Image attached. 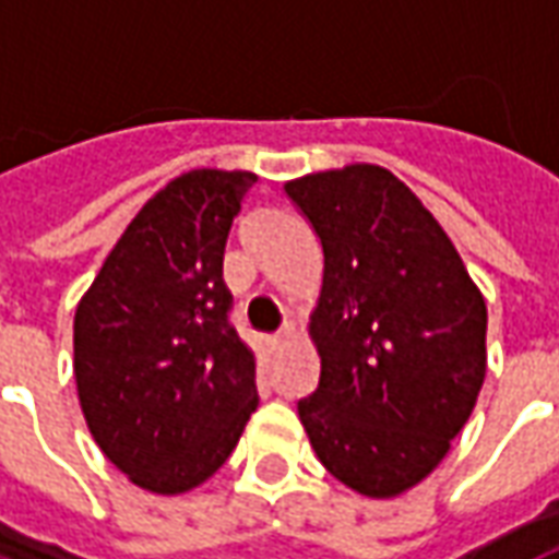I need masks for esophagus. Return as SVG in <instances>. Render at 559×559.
<instances>
[{
    "instance_id": "1",
    "label": "esophagus",
    "mask_w": 559,
    "mask_h": 559,
    "mask_svg": "<svg viewBox=\"0 0 559 559\" xmlns=\"http://www.w3.org/2000/svg\"><path fill=\"white\" fill-rule=\"evenodd\" d=\"M292 337H295V325H292V322H286V325L276 331V334H271V337H267V344H271V349H283V346H286Z\"/></svg>"
}]
</instances>
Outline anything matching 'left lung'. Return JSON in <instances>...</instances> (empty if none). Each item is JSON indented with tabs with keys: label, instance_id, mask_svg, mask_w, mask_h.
Segmentation results:
<instances>
[{
	"label": "left lung",
	"instance_id": "8db88e82",
	"mask_svg": "<svg viewBox=\"0 0 559 559\" xmlns=\"http://www.w3.org/2000/svg\"><path fill=\"white\" fill-rule=\"evenodd\" d=\"M322 240L310 337L319 386L298 402L319 463L392 499L448 456L487 374V304L419 198L377 164L286 182Z\"/></svg>",
	"mask_w": 559,
	"mask_h": 559
}]
</instances>
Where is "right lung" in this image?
<instances>
[{
  "label": "right lung",
  "mask_w": 559,
  "mask_h": 559,
  "mask_svg": "<svg viewBox=\"0 0 559 559\" xmlns=\"http://www.w3.org/2000/svg\"><path fill=\"white\" fill-rule=\"evenodd\" d=\"M246 169H191L142 206L75 310L84 423L136 487L176 496L225 465L258 407L255 353L228 322L225 242Z\"/></svg>",
  "instance_id": "1"
}]
</instances>
